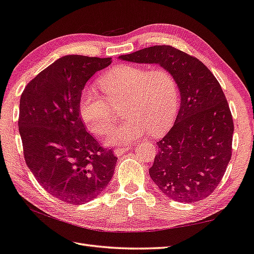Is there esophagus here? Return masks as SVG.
Returning a JSON list of instances; mask_svg holds the SVG:
<instances>
[{
    "instance_id": "obj_1",
    "label": "esophagus",
    "mask_w": 254,
    "mask_h": 254,
    "mask_svg": "<svg viewBox=\"0 0 254 254\" xmlns=\"http://www.w3.org/2000/svg\"><path fill=\"white\" fill-rule=\"evenodd\" d=\"M129 149H131V146L123 145V146H121V147H117V148H115V155H116V156H121V155L125 154L126 151H127V150H129Z\"/></svg>"
}]
</instances>
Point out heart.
Returning a JSON list of instances; mask_svg holds the SVG:
<instances>
[{"mask_svg": "<svg viewBox=\"0 0 254 254\" xmlns=\"http://www.w3.org/2000/svg\"><path fill=\"white\" fill-rule=\"evenodd\" d=\"M106 98L93 86L82 90L79 109L86 127L96 135L107 133L116 120L115 109L123 105L127 118L109 132L106 143H129L149 132L164 133L172 125L180 106V91L174 75L157 67L121 64L99 79Z\"/></svg>", "mask_w": 254, "mask_h": 254, "instance_id": "obj_1", "label": "heart"}]
</instances>
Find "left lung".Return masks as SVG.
<instances>
[{
	"label": "left lung",
	"mask_w": 254,
	"mask_h": 254,
	"mask_svg": "<svg viewBox=\"0 0 254 254\" xmlns=\"http://www.w3.org/2000/svg\"><path fill=\"white\" fill-rule=\"evenodd\" d=\"M119 60L157 64L178 82L181 107L172 128L157 145L149 175L174 201L196 202L214 191L232 157L234 122L222 87L196 57L156 45Z\"/></svg>",
	"instance_id": "8db88e82"
}]
</instances>
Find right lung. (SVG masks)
Listing matches in <instances>:
<instances>
[{"instance_id":"right-lung-1","label":"right lung","mask_w":254,"mask_h":254,"mask_svg":"<svg viewBox=\"0 0 254 254\" xmlns=\"http://www.w3.org/2000/svg\"><path fill=\"white\" fill-rule=\"evenodd\" d=\"M111 58L64 56L23 90L18 127L28 168L46 191L62 201L83 204L113 178L117 157L86 132L79 100L86 82Z\"/></svg>"}]
</instances>
